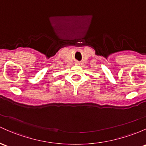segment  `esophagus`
<instances>
[{
  "label": "esophagus",
  "instance_id": "1",
  "mask_svg": "<svg viewBox=\"0 0 146 146\" xmlns=\"http://www.w3.org/2000/svg\"><path fill=\"white\" fill-rule=\"evenodd\" d=\"M76 65H79V62H76Z\"/></svg>",
  "mask_w": 146,
  "mask_h": 146
}]
</instances>
